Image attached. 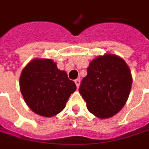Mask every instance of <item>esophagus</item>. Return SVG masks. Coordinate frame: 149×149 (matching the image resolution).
Here are the masks:
<instances>
[{
  "instance_id": "obj_1",
  "label": "esophagus",
  "mask_w": 149,
  "mask_h": 149,
  "mask_svg": "<svg viewBox=\"0 0 149 149\" xmlns=\"http://www.w3.org/2000/svg\"><path fill=\"white\" fill-rule=\"evenodd\" d=\"M75 84H76V85H77V87L78 88L79 86H80V84H81V81H80V79H77V80H75Z\"/></svg>"
}]
</instances>
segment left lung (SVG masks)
Here are the masks:
<instances>
[{
	"label": "left lung",
	"instance_id": "obj_1",
	"mask_svg": "<svg viewBox=\"0 0 149 149\" xmlns=\"http://www.w3.org/2000/svg\"><path fill=\"white\" fill-rule=\"evenodd\" d=\"M79 88L89 112L100 119L110 118L128 100L132 84L130 68L119 56L106 53L93 59Z\"/></svg>",
	"mask_w": 149,
	"mask_h": 149
}]
</instances>
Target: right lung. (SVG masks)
Returning <instances> with one entry per match:
<instances>
[{"mask_svg":"<svg viewBox=\"0 0 149 149\" xmlns=\"http://www.w3.org/2000/svg\"><path fill=\"white\" fill-rule=\"evenodd\" d=\"M20 89L33 112L45 117H52L65 109L77 86L52 59L35 58L21 72Z\"/></svg>","mask_w":149,"mask_h":149,"instance_id":"add662e5","label":"right lung"}]
</instances>
